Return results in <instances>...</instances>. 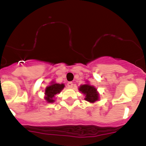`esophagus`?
<instances>
[{
    "instance_id": "esophagus-1",
    "label": "esophagus",
    "mask_w": 146,
    "mask_h": 146,
    "mask_svg": "<svg viewBox=\"0 0 146 146\" xmlns=\"http://www.w3.org/2000/svg\"><path fill=\"white\" fill-rule=\"evenodd\" d=\"M73 82H68V87H69V88H72V87H73Z\"/></svg>"
}]
</instances>
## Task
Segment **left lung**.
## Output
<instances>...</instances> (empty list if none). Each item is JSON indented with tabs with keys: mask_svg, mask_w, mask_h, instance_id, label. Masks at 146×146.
<instances>
[{
	"mask_svg": "<svg viewBox=\"0 0 146 146\" xmlns=\"http://www.w3.org/2000/svg\"><path fill=\"white\" fill-rule=\"evenodd\" d=\"M78 90L85 96L84 100L90 103H95L99 100V93L94 86L90 85L88 82L85 84H82L78 87Z\"/></svg>",
	"mask_w": 146,
	"mask_h": 146,
	"instance_id": "8db88e82",
	"label": "left lung"
}]
</instances>
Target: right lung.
I'll return each mask as SVG.
<instances>
[{"label": "right lung", "instance_id": "add662e5", "mask_svg": "<svg viewBox=\"0 0 146 146\" xmlns=\"http://www.w3.org/2000/svg\"><path fill=\"white\" fill-rule=\"evenodd\" d=\"M64 87V84H58L54 82H50V84L45 90V99L48 103H54L55 101L56 95L60 93Z\"/></svg>", "mask_w": 146, "mask_h": 146}]
</instances>
